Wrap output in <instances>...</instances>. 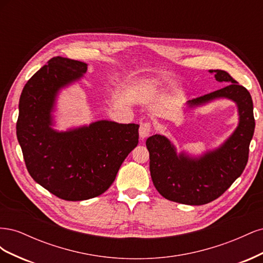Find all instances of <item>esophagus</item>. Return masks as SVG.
<instances>
[{
  "mask_svg": "<svg viewBox=\"0 0 263 263\" xmlns=\"http://www.w3.org/2000/svg\"><path fill=\"white\" fill-rule=\"evenodd\" d=\"M151 133V124L149 122H145L141 123L140 127H139V136L140 138H146L148 137Z\"/></svg>",
  "mask_w": 263,
  "mask_h": 263,
  "instance_id": "obj_1",
  "label": "esophagus"
}]
</instances>
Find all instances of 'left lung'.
Segmentation results:
<instances>
[{
	"instance_id": "8db88e82",
	"label": "left lung",
	"mask_w": 263,
	"mask_h": 263,
	"mask_svg": "<svg viewBox=\"0 0 263 263\" xmlns=\"http://www.w3.org/2000/svg\"><path fill=\"white\" fill-rule=\"evenodd\" d=\"M215 72L225 87L189 101L190 106L205 104L215 99L227 98L236 102L239 125L224 145L194 159L177 155L176 148L161 135L147 139L150 174L154 185L164 198L186 205H203L216 200L241 176L249 157V145L254 132L253 104L249 91L226 71Z\"/></svg>"
}]
</instances>
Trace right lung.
<instances>
[{
  "label": "right lung",
  "mask_w": 263,
  "mask_h": 263,
  "mask_svg": "<svg viewBox=\"0 0 263 263\" xmlns=\"http://www.w3.org/2000/svg\"><path fill=\"white\" fill-rule=\"evenodd\" d=\"M86 69L84 62L53 57L29 79L20 99L16 134L26 168L38 184L66 201L104 193L138 145L137 124L100 121L65 133L51 128L58 91Z\"/></svg>",
  "instance_id": "obj_1"
}]
</instances>
